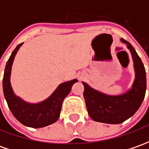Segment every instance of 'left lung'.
Here are the masks:
<instances>
[{
  "label": "left lung",
  "instance_id": "1",
  "mask_svg": "<svg viewBox=\"0 0 149 149\" xmlns=\"http://www.w3.org/2000/svg\"><path fill=\"white\" fill-rule=\"evenodd\" d=\"M121 40L130 49L134 61L135 79L131 90L124 95L110 96L97 91L90 87L86 83L84 86V99L90 117L94 121L119 124L132 117L138 110L146 91V72L134 47L127 40L121 38Z\"/></svg>",
  "mask_w": 149,
  "mask_h": 149
}]
</instances>
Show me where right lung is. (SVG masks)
I'll return each instance as SVG.
<instances>
[{
  "label": "right lung",
  "instance_id": "right-lung-1",
  "mask_svg": "<svg viewBox=\"0 0 149 149\" xmlns=\"http://www.w3.org/2000/svg\"><path fill=\"white\" fill-rule=\"evenodd\" d=\"M22 45L23 43L17 45L6 63L2 82L4 96L12 114L20 123L32 128H40L53 124L58 119L63 101L69 94L72 85L77 80L74 79L68 82L62 83L50 97L41 103L31 104L24 102L15 96L10 81L12 63L15 54Z\"/></svg>",
  "mask_w": 149,
  "mask_h": 149
}]
</instances>
